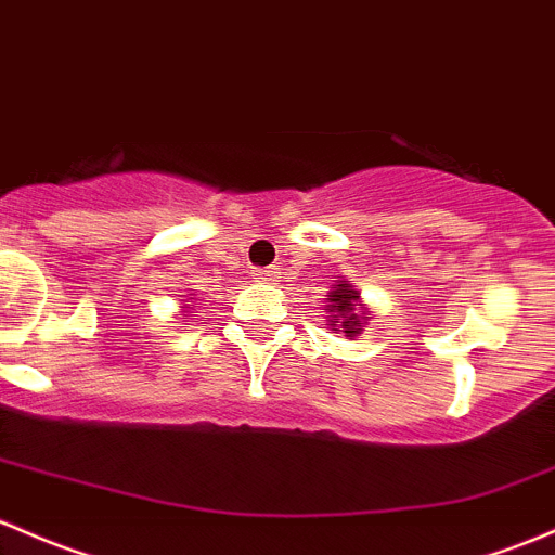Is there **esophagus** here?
<instances>
[{
	"label": "esophagus",
	"instance_id": "esophagus-1",
	"mask_svg": "<svg viewBox=\"0 0 555 555\" xmlns=\"http://www.w3.org/2000/svg\"><path fill=\"white\" fill-rule=\"evenodd\" d=\"M255 279H258L260 284H276L279 279H282V271H279V268H262V271L255 273Z\"/></svg>",
	"mask_w": 555,
	"mask_h": 555
}]
</instances>
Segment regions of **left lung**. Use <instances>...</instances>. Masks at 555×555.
Listing matches in <instances>:
<instances>
[{"label":"left lung","mask_w":555,"mask_h":555,"mask_svg":"<svg viewBox=\"0 0 555 555\" xmlns=\"http://www.w3.org/2000/svg\"><path fill=\"white\" fill-rule=\"evenodd\" d=\"M324 300H326L324 313H326V322H330L326 326L340 332V335H346L348 340L359 337L361 332H364V326L370 324L372 311L366 308V302L361 300V295L356 293L353 284L335 282Z\"/></svg>","instance_id":"8db88e82"}]
</instances>
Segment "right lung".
Listing matches in <instances>:
<instances>
[{
  "instance_id": "obj_1",
  "label": "right lung",
  "mask_w": 555,
  "mask_h": 555,
  "mask_svg": "<svg viewBox=\"0 0 555 555\" xmlns=\"http://www.w3.org/2000/svg\"><path fill=\"white\" fill-rule=\"evenodd\" d=\"M191 300H194V297H185V302L180 306V317H189V313H194V308H191Z\"/></svg>"
}]
</instances>
